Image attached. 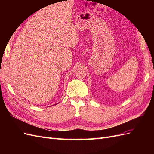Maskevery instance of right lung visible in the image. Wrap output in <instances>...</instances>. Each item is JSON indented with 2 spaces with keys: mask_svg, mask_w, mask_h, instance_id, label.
<instances>
[{
  "mask_svg": "<svg viewBox=\"0 0 154 154\" xmlns=\"http://www.w3.org/2000/svg\"><path fill=\"white\" fill-rule=\"evenodd\" d=\"M57 104H58V103H57Z\"/></svg>",
  "mask_w": 154,
  "mask_h": 154,
  "instance_id": "right-lung-1",
  "label": "right lung"
}]
</instances>
